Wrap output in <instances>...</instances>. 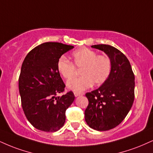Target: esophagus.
<instances>
[{
    "mask_svg": "<svg viewBox=\"0 0 153 153\" xmlns=\"http://www.w3.org/2000/svg\"><path fill=\"white\" fill-rule=\"evenodd\" d=\"M83 94L82 93H77V92H75L74 93V95L75 97H78V96H80V95H82Z\"/></svg>",
    "mask_w": 153,
    "mask_h": 153,
    "instance_id": "obj_1",
    "label": "esophagus"
}]
</instances>
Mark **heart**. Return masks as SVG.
I'll use <instances>...</instances> for the list:
<instances>
[{
  "instance_id": "b5f03b06",
  "label": "heart",
  "mask_w": 153,
  "mask_h": 153,
  "mask_svg": "<svg viewBox=\"0 0 153 153\" xmlns=\"http://www.w3.org/2000/svg\"><path fill=\"white\" fill-rule=\"evenodd\" d=\"M73 63L65 57L57 62L58 73L65 79H71L76 74V68H81V77L67 82L69 90L80 93L95 85H101L109 78L112 71L111 59L107 55H97L93 50L82 48L72 53Z\"/></svg>"
}]
</instances>
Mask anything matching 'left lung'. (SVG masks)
<instances>
[{
    "instance_id": "8db88e82",
    "label": "left lung",
    "mask_w": 153,
    "mask_h": 153,
    "mask_svg": "<svg viewBox=\"0 0 153 153\" xmlns=\"http://www.w3.org/2000/svg\"><path fill=\"white\" fill-rule=\"evenodd\" d=\"M91 47L110 57L112 71L105 83L85 94L89 103L85 119L93 129L105 131L118 126L131 109L135 98V75L128 59L119 50L105 44Z\"/></svg>"
}]
</instances>
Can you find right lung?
Returning <instances> with one entry per match:
<instances>
[{
    "label": "right lung",
    "instance_id": "add662e5",
    "mask_svg": "<svg viewBox=\"0 0 153 153\" xmlns=\"http://www.w3.org/2000/svg\"><path fill=\"white\" fill-rule=\"evenodd\" d=\"M73 45L48 42L27 53L21 66L18 80L24 114L34 128L44 132H56L65 122V111L75 100L72 91L64 92L65 85L57 69L62 55Z\"/></svg>",
    "mask_w": 153,
    "mask_h": 153
}]
</instances>
